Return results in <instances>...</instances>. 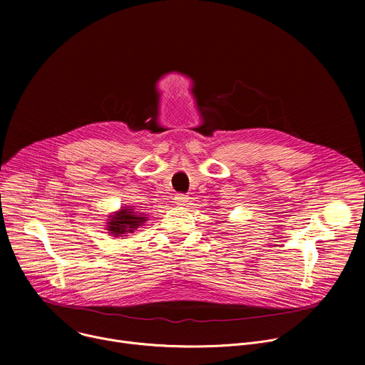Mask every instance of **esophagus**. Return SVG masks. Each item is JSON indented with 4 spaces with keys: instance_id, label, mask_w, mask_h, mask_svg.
Returning <instances> with one entry per match:
<instances>
[{
    "instance_id": "1",
    "label": "esophagus",
    "mask_w": 365,
    "mask_h": 365,
    "mask_svg": "<svg viewBox=\"0 0 365 365\" xmlns=\"http://www.w3.org/2000/svg\"><path fill=\"white\" fill-rule=\"evenodd\" d=\"M187 200H189V197L185 193H176L175 195V203L176 205H185Z\"/></svg>"
}]
</instances>
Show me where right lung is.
Returning a JSON list of instances; mask_svg holds the SVG:
<instances>
[{"label": "right lung", "mask_w": 365, "mask_h": 365, "mask_svg": "<svg viewBox=\"0 0 365 365\" xmlns=\"http://www.w3.org/2000/svg\"><path fill=\"white\" fill-rule=\"evenodd\" d=\"M144 221L145 218L138 217L137 212H134L133 210H121L118 214L113 217L111 222H108V231L118 237L120 234L133 232V230L143 225Z\"/></svg>", "instance_id": "add662e5"}]
</instances>
